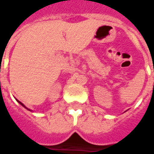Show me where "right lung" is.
<instances>
[{
	"instance_id": "right-lung-1",
	"label": "right lung",
	"mask_w": 154,
	"mask_h": 154,
	"mask_svg": "<svg viewBox=\"0 0 154 154\" xmlns=\"http://www.w3.org/2000/svg\"><path fill=\"white\" fill-rule=\"evenodd\" d=\"M17 101H18L19 103L20 104V105H21L22 106H24V107H25V108H26V109H28V108H27V107H25V105H24V104H23V103H21V102H20V101H19V100H17ZM28 110H29V109H28Z\"/></svg>"
}]
</instances>
